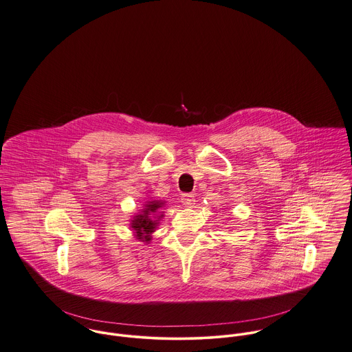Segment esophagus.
Instances as JSON below:
<instances>
[{"instance_id": "1", "label": "esophagus", "mask_w": 352, "mask_h": 352, "mask_svg": "<svg viewBox=\"0 0 352 352\" xmlns=\"http://www.w3.org/2000/svg\"><path fill=\"white\" fill-rule=\"evenodd\" d=\"M182 204L185 205V206H188V208H193L195 204V198L193 195H182Z\"/></svg>"}]
</instances>
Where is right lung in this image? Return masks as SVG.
<instances>
[{
    "mask_svg": "<svg viewBox=\"0 0 352 352\" xmlns=\"http://www.w3.org/2000/svg\"><path fill=\"white\" fill-rule=\"evenodd\" d=\"M166 201L148 198L143 208L131 219L129 227L133 236L146 244H148L153 239V234L157 231L159 221L164 217V208Z\"/></svg>",
    "mask_w": 352,
    "mask_h": 352,
    "instance_id": "right-lung-1",
    "label": "right lung"
}]
</instances>
